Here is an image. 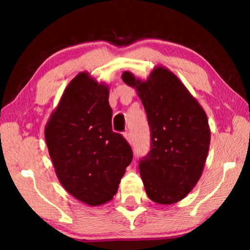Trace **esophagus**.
<instances>
[{
  "label": "esophagus",
  "instance_id": "1",
  "mask_svg": "<svg viewBox=\"0 0 250 250\" xmlns=\"http://www.w3.org/2000/svg\"><path fill=\"white\" fill-rule=\"evenodd\" d=\"M124 137L126 139V141H128L130 145H131V142H132V137H131V134H130V132H129L128 130L125 131V132H124Z\"/></svg>",
  "mask_w": 250,
  "mask_h": 250
}]
</instances>
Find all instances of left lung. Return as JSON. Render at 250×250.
<instances>
[{
	"mask_svg": "<svg viewBox=\"0 0 250 250\" xmlns=\"http://www.w3.org/2000/svg\"><path fill=\"white\" fill-rule=\"evenodd\" d=\"M137 88L150 126V151L139 161L146 192L159 204H173L192 191L202 175L210 131L204 110L168 69L158 67L146 82L125 71Z\"/></svg>",
	"mask_w": 250,
	"mask_h": 250,
	"instance_id": "8db88e82",
	"label": "left lung"
}]
</instances>
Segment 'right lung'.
I'll list each match as a JSON object with an SVG mask.
<instances>
[{
    "instance_id": "obj_1",
    "label": "right lung",
    "mask_w": 250,
    "mask_h": 250,
    "mask_svg": "<svg viewBox=\"0 0 250 250\" xmlns=\"http://www.w3.org/2000/svg\"><path fill=\"white\" fill-rule=\"evenodd\" d=\"M109 90L82 73L71 80L45 129L59 182L77 200L97 206L116 195L132 149L113 132Z\"/></svg>"
}]
</instances>
